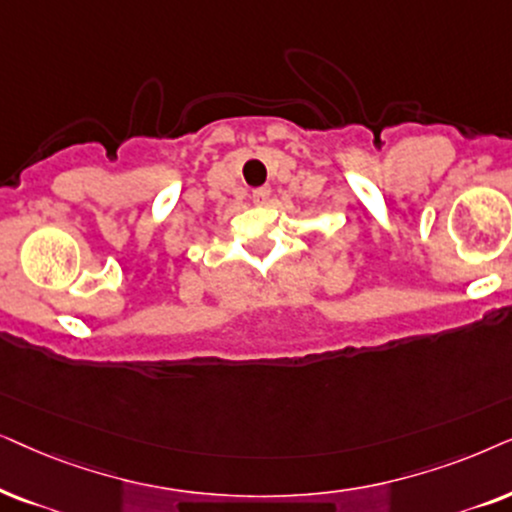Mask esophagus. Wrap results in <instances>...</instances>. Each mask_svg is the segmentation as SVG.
<instances>
[{
    "label": "esophagus",
    "instance_id": "esophagus-1",
    "mask_svg": "<svg viewBox=\"0 0 512 512\" xmlns=\"http://www.w3.org/2000/svg\"><path fill=\"white\" fill-rule=\"evenodd\" d=\"M269 196H271V189L269 187L255 189V192H252V203H255V206H264V203L269 201Z\"/></svg>",
    "mask_w": 512,
    "mask_h": 512
}]
</instances>
